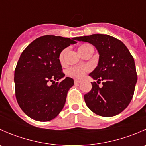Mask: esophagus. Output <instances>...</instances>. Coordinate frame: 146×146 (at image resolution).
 I'll use <instances>...</instances> for the list:
<instances>
[{"mask_svg":"<svg viewBox=\"0 0 146 146\" xmlns=\"http://www.w3.org/2000/svg\"><path fill=\"white\" fill-rule=\"evenodd\" d=\"M81 82L80 80H74V83L76 84V85H78V84H79L80 82Z\"/></svg>","mask_w":146,"mask_h":146,"instance_id":"obj_1","label":"esophagus"}]
</instances>
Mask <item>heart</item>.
Segmentation results:
<instances>
[{
	"label": "heart",
	"instance_id": "b5f03b06",
	"mask_svg": "<svg viewBox=\"0 0 146 146\" xmlns=\"http://www.w3.org/2000/svg\"><path fill=\"white\" fill-rule=\"evenodd\" d=\"M90 48H92V46L89 44H82L78 48L79 52L80 53V54H83L84 52H85L86 51H88ZM68 51V48H64V50L61 51V52L59 54V61L61 63H64L65 61V56H66V54ZM91 68L90 66H88V65H84V66H73V67H70L68 69L67 73L68 76H71V77L77 79H80L85 76V75L88 72H89Z\"/></svg>",
	"mask_w": 146,
	"mask_h": 146
}]
</instances>
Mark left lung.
Listing matches in <instances>:
<instances>
[{
  "label": "left lung",
  "mask_w": 146,
  "mask_h": 146,
  "mask_svg": "<svg viewBox=\"0 0 146 146\" xmlns=\"http://www.w3.org/2000/svg\"><path fill=\"white\" fill-rule=\"evenodd\" d=\"M77 40L95 46L100 54L98 66L90 74L98 83L91 82L92 89L84 95L87 106L102 117L120 114L131 101L137 82L133 56L121 41L110 35L95 34L79 36Z\"/></svg>",
  "instance_id": "8db88e82"
}]
</instances>
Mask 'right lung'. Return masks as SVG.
Returning <instances> with one entry per match:
<instances>
[{
    "mask_svg": "<svg viewBox=\"0 0 146 146\" xmlns=\"http://www.w3.org/2000/svg\"><path fill=\"white\" fill-rule=\"evenodd\" d=\"M77 37L44 35L29 44L23 51L15 69V97L29 117L39 121L56 118L64 108L68 91L74 85L65 76L59 54ZM50 82L52 85L48 86Z\"/></svg>",
    "mask_w": 146,
    "mask_h": 146,
    "instance_id": "add662e5",
    "label": "right lung"
}]
</instances>
